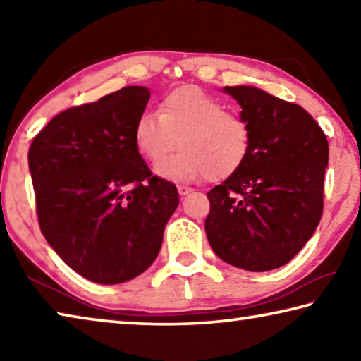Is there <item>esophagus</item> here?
Listing matches in <instances>:
<instances>
[{
	"label": "esophagus",
	"mask_w": 361,
	"mask_h": 361,
	"mask_svg": "<svg viewBox=\"0 0 361 361\" xmlns=\"http://www.w3.org/2000/svg\"><path fill=\"white\" fill-rule=\"evenodd\" d=\"M189 192H192V188H189V186H178V194H180V195H188Z\"/></svg>",
	"instance_id": "esophagus-1"
}]
</instances>
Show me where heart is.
<instances>
[{
	"label": "heart",
	"mask_w": 361,
	"mask_h": 361,
	"mask_svg": "<svg viewBox=\"0 0 361 361\" xmlns=\"http://www.w3.org/2000/svg\"><path fill=\"white\" fill-rule=\"evenodd\" d=\"M202 89L186 85L164 97L159 114L143 113L135 122L133 138L149 162L157 164L176 149L178 154L157 166L167 180H224L247 161L252 132L239 114Z\"/></svg>",
	"instance_id": "obj_1"
}]
</instances>
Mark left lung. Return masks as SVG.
<instances>
[{
	"instance_id": "obj_1",
	"label": "left lung",
	"mask_w": 361,
	"mask_h": 361,
	"mask_svg": "<svg viewBox=\"0 0 361 361\" xmlns=\"http://www.w3.org/2000/svg\"><path fill=\"white\" fill-rule=\"evenodd\" d=\"M252 132L247 161L207 192V239L231 266L250 272L285 266L320 223L328 142L304 108L253 85L224 87Z\"/></svg>"
}]
</instances>
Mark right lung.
Here are the masks:
<instances>
[{
  "label": "right lung",
  "instance_id": "obj_1",
  "mask_svg": "<svg viewBox=\"0 0 361 361\" xmlns=\"http://www.w3.org/2000/svg\"><path fill=\"white\" fill-rule=\"evenodd\" d=\"M149 95L127 85L66 109L30 146L42 235L90 282L116 285L143 274L180 204L176 186L151 173L133 138Z\"/></svg>",
  "mask_w": 361,
  "mask_h": 361
}]
</instances>
